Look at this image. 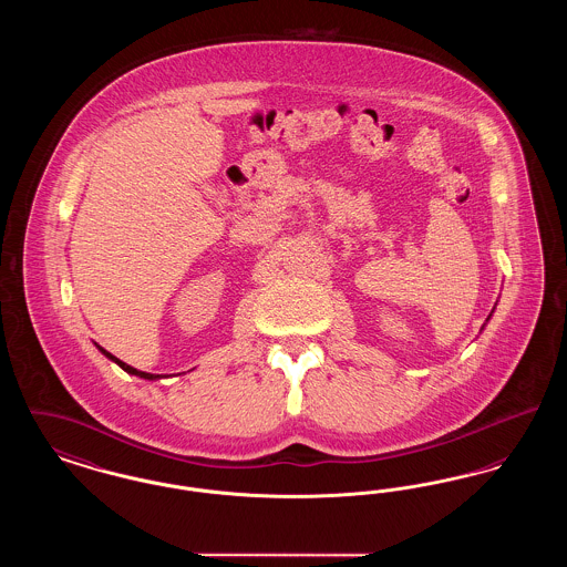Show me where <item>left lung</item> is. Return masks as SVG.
Segmentation results:
<instances>
[{
  "instance_id": "1",
  "label": "left lung",
  "mask_w": 567,
  "mask_h": 567,
  "mask_svg": "<svg viewBox=\"0 0 567 567\" xmlns=\"http://www.w3.org/2000/svg\"><path fill=\"white\" fill-rule=\"evenodd\" d=\"M488 319H491V315H488ZM488 319H486V321H488Z\"/></svg>"
}]
</instances>
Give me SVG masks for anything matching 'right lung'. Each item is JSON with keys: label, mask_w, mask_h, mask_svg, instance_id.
<instances>
[{"label": "right lung", "mask_w": 567, "mask_h": 567, "mask_svg": "<svg viewBox=\"0 0 567 567\" xmlns=\"http://www.w3.org/2000/svg\"><path fill=\"white\" fill-rule=\"evenodd\" d=\"M97 349H100V351L104 352V354H106V357H109L110 361H114V363H116V365H118V368H123V370H125V372H127V374H134V377L144 378V380H157V378H162V377H159V374H148V372H140V370H135V368H132V365H127V363H123V361H121V359H116V357H114V354H110L109 351H104V349H102V347H97Z\"/></svg>", "instance_id": "right-lung-1"}]
</instances>
